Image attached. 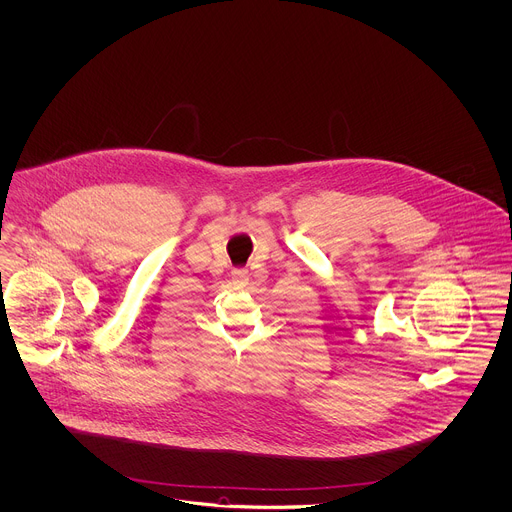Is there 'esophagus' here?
Here are the masks:
<instances>
[{"mask_svg": "<svg viewBox=\"0 0 512 512\" xmlns=\"http://www.w3.org/2000/svg\"><path fill=\"white\" fill-rule=\"evenodd\" d=\"M231 281H233L235 289L247 287V283H249V273H247V269H233V271H231Z\"/></svg>", "mask_w": 512, "mask_h": 512, "instance_id": "esophagus-1", "label": "esophagus"}]
</instances>
